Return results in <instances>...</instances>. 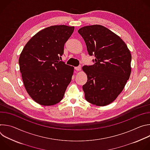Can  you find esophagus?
Returning a JSON list of instances; mask_svg holds the SVG:
<instances>
[{"instance_id":"34e87169","label":"esophagus","mask_w":150,"mask_h":150,"mask_svg":"<svg viewBox=\"0 0 150 150\" xmlns=\"http://www.w3.org/2000/svg\"><path fill=\"white\" fill-rule=\"evenodd\" d=\"M75 69L77 71H79L81 70V66H79V67H75Z\"/></svg>"}]
</instances>
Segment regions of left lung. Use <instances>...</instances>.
Segmentation results:
<instances>
[{"label": "left lung", "mask_w": 150, "mask_h": 150, "mask_svg": "<svg viewBox=\"0 0 150 150\" xmlns=\"http://www.w3.org/2000/svg\"><path fill=\"white\" fill-rule=\"evenodd\" d=\"M78 33L90 56L96 57L92 66H83L87 82L82 86L86 100L92 104H110L123 90L131 73V54L117 34L100 25L85 26Z\"/></svg>", "instance_id": "obj_1"}]
</instances>
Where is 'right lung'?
Returning <instances> with one entry per match:
<instances>
[{
  "instance_id": "right-lung-1",
  "label": "right lung",
  "mask_w": 150,
  "mask_h": 150,
  "mask_svg": "<svg viewBox=\"0 0 150 150\" xmlns=\"http://www.w3.org/2000/svg\"><path fill=\"white\" fill-rule=\"evenodd\" d=\"M74 28L60 25L42 29L31 37L20 54L19 69L24 87L39 104L52 105L60 102L71 81L74 68L60 59Z\"/></svg>"
}]
</instances>
